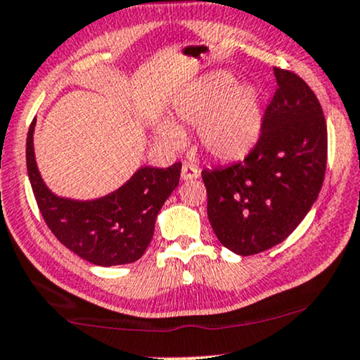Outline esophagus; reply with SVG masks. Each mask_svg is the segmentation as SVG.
<instances>
[{
	"label": "esophagus",
	"instance_id": "obj_1",
	"mask_svg": "<svg viewBox=\"0 0 360 360\" xmlns=\"http://www.w3.org/2000/svg\"><path fill=\"white\" fill-rule=\"evenodd\" d=\"M199 176H200V171L198 169V167L193 165H183V169H181V177H183L184 181L198 179Z\"/></svg>",
	"mask_w": 360,
	"mask_h": 360
}]
</instances>
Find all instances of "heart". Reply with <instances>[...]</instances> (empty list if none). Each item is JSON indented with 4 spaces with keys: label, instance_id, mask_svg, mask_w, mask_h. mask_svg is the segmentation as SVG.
I'll return each mask as SVG.
<instances>
[{
    "label": "heart",
    "instance_id": "obj_1",
    "mask_svg": "<svg viewBox=\"0 0 360 360\" xmlns=\"http://www.w3.org/2000/svg\"><path fill=\"white\" fill-rule=\"evenodd\" d=\"M174 123L160 122L156 136L171 150L184 146L186 128H199L200 145L217 160H237L255 146L263 123V97L255 84H237L215 70L183 90L172 103Z\"/></svg>",
    "mask_w": 360,
    "mask_h": 360
}]
</instances>
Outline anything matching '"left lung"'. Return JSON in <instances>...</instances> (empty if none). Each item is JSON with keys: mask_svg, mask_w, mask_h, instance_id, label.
<instances>
[{"mask_svg": "<svg viewBox=\"0 0 360 360\" xmlns=\"http://www.w3.org/2000/svg\"><path fill=\"white\" fill-rule=\"evenodd\" d=\"M273 72L278 89L255 148L240 162L202 171L209 222L220 243L242 257L283 242L324 181L328 130L319 100L293 72Z\"/></svg>", "mask_w": 360, "mask_h": 360, "instance_id": "left-lung-1", "label": "left lung"}]
</instances>
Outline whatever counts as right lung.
Instances as JSON below:
<instances>
[{
  "mask_svg": "<svg viewBox=\"0 0 360 360\" xmlns=\"http://www.w3.org/2000/svg\"><path fill=\"white\" fill-rule=\"evenodd\" d=\"M32 120L26 140V165L32 193L47 227L62 245L98 266L140 260L155 233L162 204L179 184L181 162L166 167L141 166L113 193L97 199H72L52 193L34 155Z\"/></svg>",
  "mask_w": 360,
  "mask_h": 360,
  "instance_id": "obj_1",
  "label": "right lung"
}]
</instances>
